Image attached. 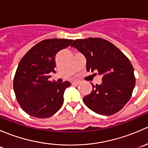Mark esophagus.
<instances>
[{
    "instance_id": "esophagus-1",
    "label": "esophagus",
    "mask_w": 148,
    "mask_h": 148,
    "mask_svg": "<svg viewBox=\"0 0 148 148\" xmlns=\"http://www.w3.org/2000/svg\"><path fill=\"white\" fill-rule=\"evenodd\" d=\"M80 83H81L80 81H74L72 82V85H79Z\"/></svg>"
}]
</instances>
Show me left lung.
Wrapping results in <instances>:
<instances>
[{"instance_id": "left-lung-1", "label": "left lung", "mask_w": 148, "mask_h": 148, "mask_svg": "<svg viewBox=\"0 0 148 148\" xmlns=\"http://www.w3.org/2000/svg\"><path fill=\"white\" fill-rule=\"evenodd\" d=\"M71 46L86 59V71L102 75L101 84H92V91L83 98L90 110L102 115H112L122 110L132 96L135 85L130 61L110 41L101 38L76 39Z\"/></svg>"}]
</instances>
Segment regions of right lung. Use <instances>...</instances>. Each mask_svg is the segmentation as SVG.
Returning a JSON list of instances; mask_svg holds the SVG:
<instances>
[{
  "mask_svg": "<svg viewBox=\"0 0 148 148\" xmlns=\"http://www.w3.org/2000/svg\"><path fill=\"white\" fill-rule=\"evenodd\" d=\"M73 40L45 39L33 46L19 62L13 79V90L22 110L34 117H51L64 103V92L71 84L49 81L55 72V56Z\"/></svg>",
  "mask_w": 148,
  "mask_h": 148,
  "instance_id": "right-lung-1",
  "label": "right lung"
}]
</instances>
